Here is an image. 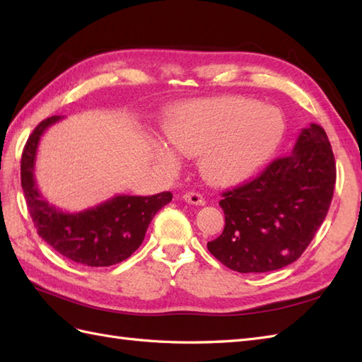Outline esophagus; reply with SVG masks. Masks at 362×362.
I'll return each mask as SVG.
<instances>
[{
	"label": "esophagus",
	"instance_id": "esophagus-1",
	"mask_svg": "<svg viewBox=\"0 0 362 362\" xmlns=\"http://www.w3.org/2000/svg\"><path fill=\"white\" fill-rule=\"evenodd\" d=\"M183 201L193 205H205V199L202 197V194L196 193V191H189V193L183 194Z\"/></svg>",
	"mask_w": 362,
	"mask_h": 362
}]
</instances>
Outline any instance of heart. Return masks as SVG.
I'll return each mask as SVG.
<instances>
[{"label":"heart","mask_w":362,"mask_h":362,"mask_svg":"<svg viewBox=\"0 0 362 362\" xmlns=\"http://www.w3.org/2000/svg\"><path fill=\"white\" fill-rule=\"evenodd\" d=\"M166 136L185 156H201L199 168L206 180L228 185L252 174L272 156L284 132V119L275 107L255 99L222 96L183 104L168 119ZM156 144V157L174 165L177 152Z\"/></svg>","instance_id":"1"}]
</instances>
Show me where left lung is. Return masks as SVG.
Returning a JSON list of instances; mask_svg holds the SVG:
<instances>
[{"mask_svg":"<svg viewBox=\"0 0 362 362\" xmlns=\"http://www.w3.org/2000/svg\"><path fill=\"white\" fill-rule=\"evenodd\" d=\"M334 183L332 144L324 129L310 124L289 156L222 194L224 232L206 247L241 274L271 272L294 263L324 222Z\"/></svg>","mask_w":362,"mask_h":362,"instance_id":"1","label":"left lung"}]
</instances>
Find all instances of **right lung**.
<instances>
[{
	"label": "right lung",
	"mask_w": 362,
	"mask_h": 362,
	"mask_svg": "<svg viewBox=\"0 0 362 362\" xmlns=\"http://www.w3.org/2000/svg\"><path fill=\"white\" fill-rule=\"evenodd\" d=\"M60 117L46 118L29 135L21 156V188L38 236L76 263L103 267L121 263L140 247L158 210L173 201L169 191L153 196L119 194L78 213L49 205L37 188L34 166L40 136Z\"/></svg>",
	"instance_id": "right-lung-1"
}]
</instances>
